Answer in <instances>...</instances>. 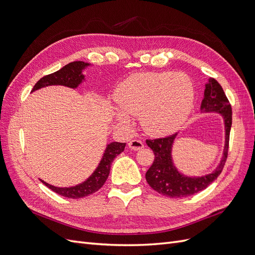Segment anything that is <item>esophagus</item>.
<instances>
[{
	"instance_id": "34e87169",
	"label": "esophagus",
	"mask_w": 255,
	"mask_h": 255,
	"mask_svg": "<svg viewBox=\"0 0 255 255\" xmlns=\"http://www.w3.org/2000/svg\"><path fill=\"white\" fill-rule=\"evenodd\" d=\"M128 148L130 150H135V151L140 150L143 148V142L139 139H133L128 142Z\"/></svg>"
}]
</instances>
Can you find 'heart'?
<instances>
[{"mask_svg": "<svg viewBox=\"0 0 255 255\" xmlns=\"http://www.w3.org/2000/svg\"><path fill=\"white\" fill-rule=\"evenodd\" d=\"M119 109L114 117L122 123L139 116L144 130L163 135L180 128L194 105L195 87L182 72H142L128 76L115 91Z\"/></svg>", "mask_w": 255, "mask_h": 255, "instance_id": "heart-1", "label": "heart"}]
</instances>
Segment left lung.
<instances>
[{
  "instance_id": "8db88e82",
  "label": "left lung",
  "mask_w": 255,
  "mask_h": 255,
  "mask_svg": "<svg viewBox=\"0 0 255 255\" xmlns=\"http://www.w3.org/2000/svg\"><path fill=\"white\" fill-rule=\"evenodd\" d=\"M201 113L220 114L225 125V146L222 157L216 169L202 176H189L182 173L173 163L172 148L177 133L156 139H148L146 144L153 150L154 160L145 173V180L158 194L169 198H182L195 195L205 189L221 173L228 157L230 130L232 127V109L220 84L210 79L205 84L204 97L200 107Z\"/></svg>"
}]
</instances>
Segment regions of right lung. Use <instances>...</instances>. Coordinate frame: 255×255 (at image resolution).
Returning a JSON list of instances; mask_svg holds the SVG:
<instances>
[{
    "label": "right lung",
    "mask_w": 255,
    "mask_h": 255,
    "mask_svg": "<svg viewBox=\"0 0 255 255\" xmlns=\"http://www.w3.org/2000/svg\"><path fill=\"white\" fill-rule=\"evenodd\" d=\"M88 66H90V64L80 60L68 64L61 68L60 70L43 76L42 79H40L36 83L32 92L43 87L52 86V85H61V86H66L73 89L78 88L85 81V75L83 74V70H85ZM125 148L126 142L114 141L111 143H107L105 151L103 153V156L101 160H100L96 170L84 182L75 185V186L56 187L42 180L40 181L45 185V186L63 197L71 199H80L87 197L98 191L103 186L107 180V177L110 175L111 165L113 163V160L116 156L119 155L121 152H123Z\"/></svg>",
    "instance_id": "right-lung-1"
}]
</instances>
